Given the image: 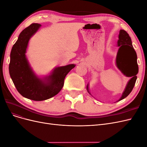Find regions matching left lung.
Listing matches in <instances>:
<instances>
[{
	"label": "left lung",
	"mask_w": 147,
	"mask_h": 147,
	"mask_svg": "<svg viewBox=\"0 0 147 147\" xmlns=\"http://www.w3.org/2000/svg\"><path fill=\"white\" fill-rule=\"evenodd\" d=\"M118 40V46L119 47L117 53L116 64L118 68L126 77H132L128 82L126 87L122 96L118 101L126 97L132 91L137 80L136 75L139 72V67L137 63V54L132 46L131 38L126 31L120 30ZM88 90V84L87 85Z\"/></svg>",
	"instance_id": "1"
}]
</instances>
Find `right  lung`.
Here are the masks:
<instances>
[{
    "label": "right lung",
    "mask_w": 147,
    "mask_h": 147,
    "mask_svg": "<svg viewBox=\"0 0 147 147\" xmlns=\"http://www.w3.org/2000/svg\"><path fill=\"white\" fill-rule=\"evenodd\" d=\"M40 26L32 23L20 33L12 47L9 64L10 77L18 91L26 98L35 101L47 100L58 94L64 86L65 76L75 66L58 67L43 80L35 75L25 54L29 39Z\"/></svg>",
    "instance_id": "1"
}]
</instances>
